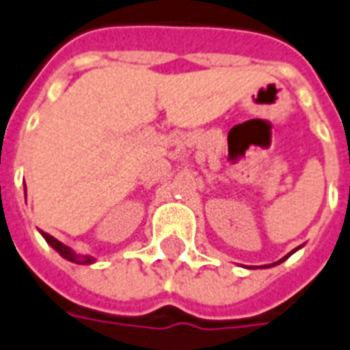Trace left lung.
Segmentation results:
<instances>
[{
	"label": "left lung",
	"instance_id": "1",
	"mask_svg": "<svg viewBox=\"0 0 350 350\" xmlns=\"http://www.w3.org/2000/svg\"><path fill=\"white\" fill-rule=\"evenodd\" d=\"M298 249H301V245H299ZM298 249H294V250H293V252H296V250H298ZM293 252H288V254H287V256H283L282 260H280V261H276V263H271V265H263V267H261V269H265V267H274V265H280V263H282V261H285V260H287L288 256L293 254ZM250 269H252V267H250Z\"/></svg>",
	"mask_w": 350,
	"mask_h": 350
}]
</instances>
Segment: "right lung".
Returning a JSON list of instances; mask_svg holds the SVG:
<instances>
[{
    "label": "right lung",
    "instance_id": "add662e5",
    "mask_svg": "<svg viewBox=\"0 0 350 350\" xmlns=\"http://www.w3.org/2000/svg\"><path fill=\"white\" fill-rule=\"evenodd\" d=\"M41 232V236H43V238H45V241L49 245H51L52 249L56 250V252H59V256H62V258H65V260H68V261H72V263H79V265H90V263H94V258H92V256H79V254H76V252H74L72 249H70V247H67V245H63L62 241H57L56 238H54V236H51V234H46V232H43V230H40Z\"/></svg>",
    "mask_w": 350,
    "mask_h": 350
}]
</instances>
